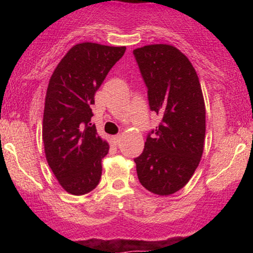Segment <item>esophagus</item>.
<instances>
[{
    "label": "esophagus",
    "instance_id": "34e87169",
    "mask_svg": "<svg viewBox=\"0 0 253 253\" xmlns=\"http://www.w3.org/2000/svg\"><path fill=\"white\" fill-rule=\"evenodd\" d=\"M112 140H113V143H114L115 145H118L119 143H120V140H121V135L112 136Z\"/></svg>",
    "mask_w": 253,
    "mask_h": 253
}]
</instances>
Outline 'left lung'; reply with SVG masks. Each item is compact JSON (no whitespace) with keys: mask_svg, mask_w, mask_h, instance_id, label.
<instances>
[{"mask_svg":"<svg viewBox=\"0 0 253 253\" xmlns=\"http://www.w3.org/2000/svg\"><path fill=\"white\" fill-rule=\"evenodd\" d=\"M133 54L147 86L150 109L163 118L134 159L136 173L151 193L171 195L189 182L201 161L206 135L201 84L189 59L175 46L155 43Z\"/></svg>","mask_w":253,"mask_h":253,"instance_id":"1","label":"left lung"}]
</instances>
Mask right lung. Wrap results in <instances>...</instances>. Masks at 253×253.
Here are the masks:
<instances>
[{
    "instance_id": "add662e5",
    "label": "right lung",
    "mask_w": 253,
    "mask_h": 253,
    "mask_svg": "<svg viewBox=\"0 0 253 253\" xmlns=\"http://www.w3.org/2000/svg\"><path fill=\"white\" fill-rule=\"evenodd\" d=\"M126 47L77 43L53 71L46 91L42 141L46 161L63 189L83 195L97 187L109 145L91 125L95 92Z\"/></svg>"
}]
</instances>
